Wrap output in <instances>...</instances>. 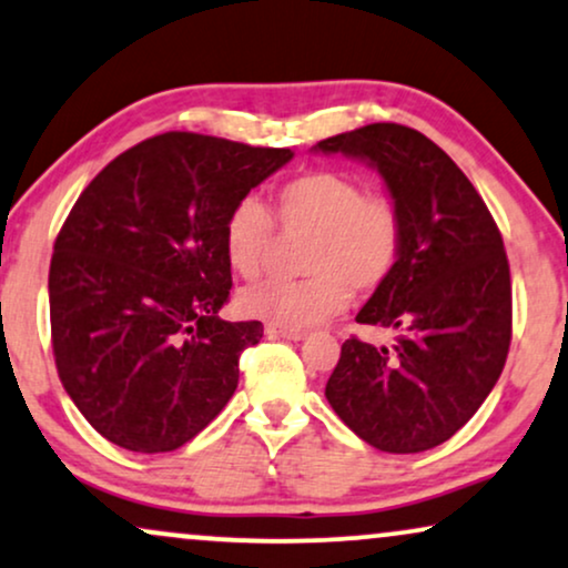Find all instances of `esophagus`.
I'll use <instances>...</instances> for the list:
<instances>
[{"label":"esophagus","mask_w":568,"mask_h":568,"mask_svg":"<svg viewBox=\"0 0 568 568\" xmlns=\"http://www.w3.org/2000/svg\"><path fill=\"white\" fill-rule=\"evenodd\" d=\"M265 334H268V337H282V339H292V342L305 337V332H295V328H282V326H273V324H265Z\"/></svg>","instance_id":"1"}]
</instances>
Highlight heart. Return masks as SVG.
I'll list each match as a JSON object with an SVG mask.
<instances>
[{
	"label": "heart",
	"mask_w": 568,
	"mask_h": 568,
	"mask_svg": "<svg viewBox=\"0 0 568 568\" xmlns=\"http://www.w3.org/2000/svg\"><path fill=\"white\" fill-rule=\"evenodd\" d=\"M271 214L286 236H307L303 282H257L240 295L247 316L295 328L342 313L349 290L374 292L403 255V215L384 194H371L342 171H305L273 192ZM273 244V222L261 202L244 197L223 221V255L242 278L261 273Z\"/></svg>",
	"instance_id": "b5f03b06"
}]
</instances>
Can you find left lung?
I'll return each mask as SVG.
<instances>
[{
	"label": "left lung",
	"instance_id": "8db88e82",
	"mask_svg": "<svg viewBox=\"0 0 568 568\" xmlns=\"http://www.w3.org/2000/svg\"><path fill=\"white\" fill-rule=\"evenodd\" d=\"M324 155L379 171L403 215V255L355 316L395 328L392 347L347 339L326 400L384 453L443 445L487 400L510 345V271L493 215L422 131L371 123L324 139Z\"/></svg>",
	"mask_w": 568,
	"mask_h": 568
}]
</instances>
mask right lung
<instances>
[{"label": "right lung", "instance_id": "obj_1", "mask_svg": "<svg viewBox=\"0 0 568 568\" xmlns=\"http://www.w3.org/2000/svg\"><path fill=\"white\" fill-rule=\"evenodd\" d=\"M295 158L219 136L144 139L75 200L49 265V318L70 400L104 439L168 453L197 437L240 384L261 321H223V221Z\"/></svg>", "mask_w": 568, "mask_h": 568}]
</instances>
